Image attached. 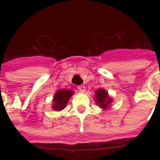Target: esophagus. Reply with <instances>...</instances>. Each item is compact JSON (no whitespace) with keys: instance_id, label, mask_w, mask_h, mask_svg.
Listing matches in <instances>:
<instances>
[{"instance_id":"obj_1","label":"esophagus","mask_w":160,"mask_h":160,"mask_svg":"<svg viewBox=\"0 0 160 160\" xmlns=\"http://www.w3.org/2000/svg\"><path fill=\"white\" fill-rule=\"evenodd\" d=\"M78 89L81 92H84L85 90H86V87H85L84 85H80V86H78Z\"/></svg>"}]
</instances>
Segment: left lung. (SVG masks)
I'll use <instances>...</instances> for the list:
<instances>
[{
	"label": "left lung",
	"mask_w": 160,
	"mask_h": 160,
	"mask_svg": "<svg viewBox=\"0 0 160 160\" xmlns=\"http://www.w3.org/2000/svg\"><path fill=\"white\" fill-rule=\"evenodd\" d=\"M95 93V99L97 102V104H98L99 107L103 109L107 108L108 105H110V103L112 102V100L110 98H108L107 91L102 90V89H98V90H96Z\"/></svg>",
	"instance_id": "obj_1"
}]
</instances>
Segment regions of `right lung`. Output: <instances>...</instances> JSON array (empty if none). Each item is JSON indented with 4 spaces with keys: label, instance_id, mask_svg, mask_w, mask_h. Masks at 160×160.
<instances>
[{
    "label": "right lung",
    "instance_id": "obj_1",
    "mask_svg": "<svg viewBox=\"0 0 160 160\" xmlns=\"http://www.w3.org/2000/svg\"><path fill=\"white\" fill-rule=\"evenodd\" d=\"M73 92L70 90H58L53 97V108L55 111H62L66 107L68 101L70 99Z\"/></svg>",
    "mask_w": 160,
    "mask_h": 160
}]
</instances>
